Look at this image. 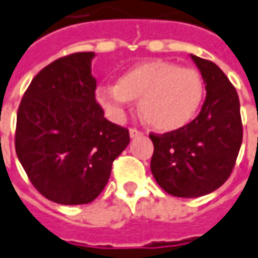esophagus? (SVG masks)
Wrapping results in <instances>:
<instances>
[{"label": "esophagus", "mask_w": 258, "mask_h": 258, "mask_svg": "<svg viewBox=\"0 0 258 258\" xmlns=\"http://www.w3.org/2000/svg\"><path fill=\"white\" fill-rule=\"evenodd\" d=\"M129 135H131V138H139V136H142L143 135V132H140V131H138V129H129Z\"/></svg>", "instance_id": "1"}]
</instances>
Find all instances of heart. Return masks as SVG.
I'll return each instance as SVG.
<instances>
[{
	"mask_svg": "<svg viewBox=\"0 0 258 258\" xmlns=\"http://www.w3.org/2000/svg\"><path fill=\"white\" fill-rule=\"evenodd\" d=\"M204 92L202 77L192 67L149 60L127 69L116 85L99 87L97 101L115 120L123 118L132 101H140V113L149 125L160 132H174L195 118Z\"/></svg>",
	"mask_w": 258,
	"mask_h": 258,
	"instance_id": "b5f03b06",
	"label": "heart"
}]
</instances>
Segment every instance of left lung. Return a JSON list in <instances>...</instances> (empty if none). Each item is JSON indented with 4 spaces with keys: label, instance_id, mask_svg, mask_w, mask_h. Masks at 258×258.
Wrapping results in <instances>:
<instances>
[{
    "label": "left lung",
    "instance_id": "1",
    "mask_svg": "<svg viewBox=\"0 0 258 258\" xmlns=\"http://www.w3.org/2000/svg\"><path fill=\"white\" fill-rule=\"evenodd\" d=\"M191 58L207 90L200 115L178 131L150 135L153 177L167 194L180 198L218 189L232 173L243 139L234 87L215 63L194 54Z\"/></svg>",
    "mask_w": 258,
    "mask_h": 258
}]
</instances>
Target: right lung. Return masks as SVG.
Segmentation results:
<instances>
[{"mask_svg":"<svg viewBox=\"0 0 258 258\" xmlns=\"http://www.w3.org/2000/svg\"><path fill=\"white\" fill-rule=\"evenodd\" d=\"M94 51L57 58L37 73L18 108L15 150L44 198L90 204L109 180L129 131L104 118L95 101Z\"/></svg>","mask_w":258,"mask_h":258,"instance_id":"1","label":"right lung"}]
</instances>
